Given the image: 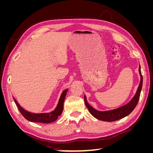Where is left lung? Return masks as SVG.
I'll return each mask as SVG.
<instances>
[{
    "label": "left lung",
    "mask_w": 153,
    "mask_h": 153,
    "mask_svg": "<svg viewBox=\"0 0 153 153\" xmlns=\"http://www.w3.org/2000/svg\"><path fill=\"white\" fill-rule=\"evenodd\" d=\"M139 74L140 76V82L139 85L138 87V89L137 90L136 93L133 97V98L129 101V102L120 107L110 110H106V111H99L92 107L89 103H88L86 96L84 95V101L85 103L87 106V108L89 110V112L92 114V116H94L95 118L98 119L99 120L103 121L106 122H112L117 121V120L121 119L124 117L127 116L129 114H130L132 111L137 106L138 100L140 98V92L142 87V82H143V78L142 76V73L140 71V66L139 65Z\"/></svg>",
    "instance_id": "left-lung-1"
}]
</instances>
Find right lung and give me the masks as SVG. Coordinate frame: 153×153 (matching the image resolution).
Wrapping results in <instances>:
<instances>
[{"label": "right lung", "mask_w": 153, "mask_h": 153, "mask_svg": "<svg viewBox=\"0 0 153 153\" xmlns=\"http://www.w3.org/2000/svg\"><path fill=\"white\" fill-rule=\"evenodd\" d=\"M68 91V89H66L63 91L61 96H60V98L59 100L57 106L55 107L54 110L47 113L35 114V113L30 112L29 111H27L26 110H25L24 108H22L14 97H13V99H14V101H15L18 110H20V113L27 120H28V121L30 122L50 123L56 121L58 118V116H59V115L62 114V110H63L64 101V100H65V97L66 96Z\"/></svg>", "instance_id": "obj_1"}]
</instances>
